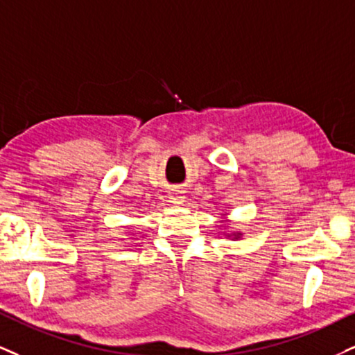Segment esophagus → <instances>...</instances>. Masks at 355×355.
<instances>
[{
    "instance_id": "34e87169",
    "label": "esophagus",
    "mask_w": 355,
    "mask_h": 355,
    "mask_svg": "<svg viewBox=\"0 0 355 355\" xmlns=\"http://www.w3.org/2000/svg\"><path fill=\"white\" fill-rule=\"evenodd\" d=\"M170 200H172V203H183V202H185V196L182 195V191L175 190V191H172V193H170Z\"/></svg>"
}]
</instances>
